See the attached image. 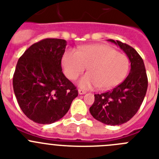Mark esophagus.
<instances>
[{
	"label": "esophagus",
	"instance_id": "esophagus-1",
	"mask_svg": "<svg viewBox=\"0 0 159 159\" xmlns=\"http://www.w3.org/2000/svg\"><path fill=\"white\" fill-rule=\"evenodd\" d=\"M78 92H79V94H80V95H84V94L86 93V92H85V91H84V90H82V89H79Z\"/></svg>",
	"mask_w": 159,
	"mask_h": 159
}]
</instances>
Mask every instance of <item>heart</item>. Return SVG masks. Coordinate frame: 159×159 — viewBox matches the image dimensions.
I'll use <instances>...</instances> for the list:
<instances>
[{
	"label": "heart",
	"mask_w": 159,
	"mask_h": 159,
	"mask_svg": "<svg viewBox=\"0 0 159 159\" xmlns=\"http://www.w3.org/2000/svg\"><path fill=\"white\" fill-rule=\"evenodd\" d=\"M129 60L111 46L91 44L75 50H67L62 57V67L67 78L74 80L84 72L79 86L84 89L97 87L101 91L111 89L119 85L127 75Z\"/></svg>",
	"instance_id": "1"
}]
</instances>
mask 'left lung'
Instances as JSON below:
<instances>
[{
  "label": "left lung",
  "mask_w": 159,
  "mask_h": 159,
  "mask_svg": "<svg viewBox=\"0 0 159 159\" xmlns=\"http://www.w3.org/2000/svg\"><path fill=\"white\" fill-rule=\"evenodd\" d=\"M127 54L130 71L122 84L107 92L95 94L90 113L98 121L111 126L129 121L137 113L147 93L148 80L143 60L134 48L127 43L108 40Z\"/></svg>",
  "instance_id": "8db88e82"
}]
</instances>
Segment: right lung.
I'll return each mask as SVG.
<instances>
[{"mask_svg":"<svg viewBox=\"0 0 159 159\" xmlns=\"http://www.w3.org/2000/svg\"><path fill=\"white\" fill-rule=\"evenodd\" d=\"M67 41L43 39L33 43L18 60L12 78L20 107L35 123L51 124L66 115L78 95L62 71Z\"/></svg>","mask_w":159,"mask_h":159,"instance_id":"right-lung-1","label":"right lung"}]
</instances>
